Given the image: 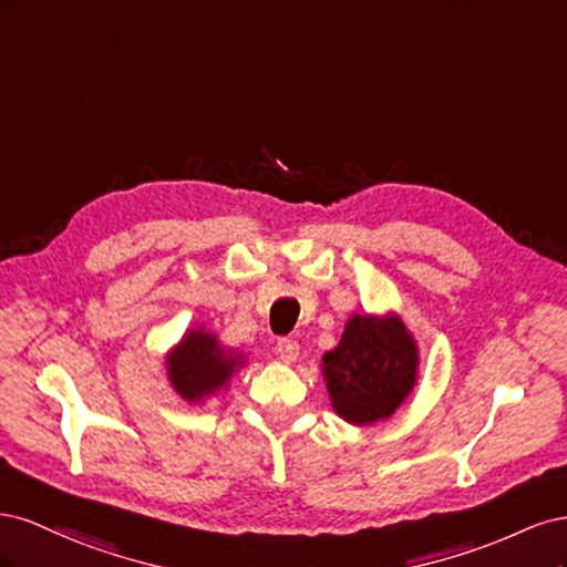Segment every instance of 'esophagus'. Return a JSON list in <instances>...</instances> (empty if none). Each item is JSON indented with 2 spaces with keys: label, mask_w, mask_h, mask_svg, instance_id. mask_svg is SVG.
I'll return each instance as SVG.
<instances>
[{
  "label": "esophagus",
  "mask_w": 567,
  "mask_h": 567,
  "mask_svg": "<svg viewBox=\"0 0 567 567\" xmlns=\"http://www.w3.org/2000/svg\"><path fill=\"white\" fill-rule=\"evenodd\" d=\"M277 352H279V357H281V362H286V364H293L296 359H298V354H300L298 340H293V338H279V342H277Z\"/></svg>",
  "instance_id": "obj_1"
}]
</instances>
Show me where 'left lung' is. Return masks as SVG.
Listing matches in <instances>:
<instances>
[{
    "instance_id": "8db88e82",
    "label": "left lung",
    "mask_w": 567,
    "mask_h": 567,
    "mask_svg": "<svg viewBox=\"0 0 567 567\" xmlns=\"http://www.w3.org/2000/svg\"><path fill=\"white\" fill-rule=\"evenodd\" d=\"M419 346L398 312L352 315L321 373L336 414L352 425L388 421L419 381Z\"/></svg>"
}]
</instances>
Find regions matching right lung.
Masks as SVG:
<instances>
[{
	"mask_svg": "<svg viewBox=\"0 0 567 567\" xmlns=\"http://www.w3.org/2000/svg\"><path fill=\"white\" fill-rule=\"evenodd\" d=\"M246 367V354L225 348L217 333L205 326L182 336L165 357L167 381L188 404H203L213 394L227 390L231 375Z\"/></svg>",
	"mask_w": 567,
	"mask_h": 567,
	"instance_id": "1",
	"label": "right lung"
}]
</instances>
